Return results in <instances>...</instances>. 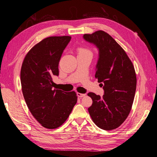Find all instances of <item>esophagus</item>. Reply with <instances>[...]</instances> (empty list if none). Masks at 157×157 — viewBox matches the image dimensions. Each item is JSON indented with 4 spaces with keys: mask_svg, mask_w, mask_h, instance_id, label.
<instances>
[{
    "mask_svg": "<svg viewBox=\"0 0 157 157\" xmlns=\"http://www.w3.org/2000/svg\"><path fill=\"white\" fill-rule=\"evenodd\" d=\"M85 96H86V94H81L79 92L77 93V96L79 98H82V97H84Z\"/></svg>",
    "mask_w": 157,
    "mask_h": 157,
    "instance_id": "obj_1",
    "label": "esophagus"
}]
</instances>
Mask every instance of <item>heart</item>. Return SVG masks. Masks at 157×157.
<instances>
[{
  "mask_svg": "<svg viewBox=\"0 0 157 157\" xmlns=\"http://www.w3.org/2000/svg\"><path fill=\"white\" fill-rule=\"evenodd\" d=\"M78 54H92V52L88 49L84 48H78Z\"/></svg>",
  "mask_w": 157,
  "mask_h": 157,
  "instance_id": "b5f03b06",
  "label": "heart"
}]
</instances>
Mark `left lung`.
<instances>
[{
    "instance_id": "left-lung-1",
    "label": "left lung",
    "mask_w": 157,
    "mask_h": 157,
    "mask_svg": "<svg viewBox=\"0 0 157 157\" xmlns=\"http://www.w3.org/2000/svg\"><path fill=\"white\" fill-rule=\"evenodd\" d=\"M84 39L99 49L95 78L104 90L103 97L88 94L93 101L89 114L101 129L115 130L125 121L132 109L137 84L134 67L124 49L106 32L85 34Z\"/></svg>"
}]
</instances>
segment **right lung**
Instances as JSON below:
<instances>
[{"label":"right lung","instance_id":"right-lung-1","mask_svg":"<svg viewBox=\"0 0 157 157\" xmlns=\"http://www.w3.org/2000/svg\"><path fill=\"white\" fill-rule=\"evenodd\" d=\"M71 39L70 36L46 38L27 52L21 65V90L27 105L35 119L48 129L62 125L77 102L75 91L53 88L61 56Z\"/></svg>","mask_w":157,"mask_h":157}]
</instances>
